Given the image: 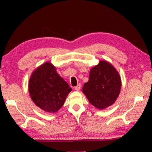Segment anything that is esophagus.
Returning a JSON list of instances; mask_svg holds the SVG:
<instances>
[{"label":"esophagus","instance_id":"34e87169","mask_svg":"<svg viewBox=\"0 0 152 152\" xmlns=\"http://www.w3.org/2000/svg\"><path fill=\"white\" fill-rule=\"evenodd\" d=\"M80 88H81V84H78L76 86L74 87V88H75L76 91H79L80 90Z\"/></svg>","mask_w":152,"mask_h":152}]
</instances>
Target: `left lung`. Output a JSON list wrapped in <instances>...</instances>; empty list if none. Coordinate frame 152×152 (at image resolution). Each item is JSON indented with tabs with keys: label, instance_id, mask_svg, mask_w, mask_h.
I'll use <instances>...</instances> for the list:
<instances>
[{
	"label": "left lung",
	"instance_id": "1",
	"mask_svg": "<svg viewBox=\"0 0 152 152\" xmlns=\"http://www.w3.org/2000/svg\"><path fill=\"white\" fill-rule=\"evenodd\" d=\"M121 87L118 72L107 61H101L90 71L89 80L82 92L90 103L99 109L110 106L116 101Z\"/></svg>",
	"mask_w": 152,
	"mask_h": 152
}]
</instances>
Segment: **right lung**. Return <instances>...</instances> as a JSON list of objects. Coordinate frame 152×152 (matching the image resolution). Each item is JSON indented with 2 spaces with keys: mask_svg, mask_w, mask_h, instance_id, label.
I'll return each mask as SVG.
<instances>
[{
  "mask_svg": "<svg viewBox=\"0 0 152 152\" xmlns=\"http://www.w3.org/2000/svg\"><path fill=\"white\" fill-rule=\"evenodd\" d=\"M71 91L69 84L49 62L38 67L29 79V92L32 101L47 112L58 111Z\"/></svg>",
  "mask_w": 152,
  "mask_h": 152,
  "instance_id": "add662e5",
  "label": "right lung"
}]
</instances>
